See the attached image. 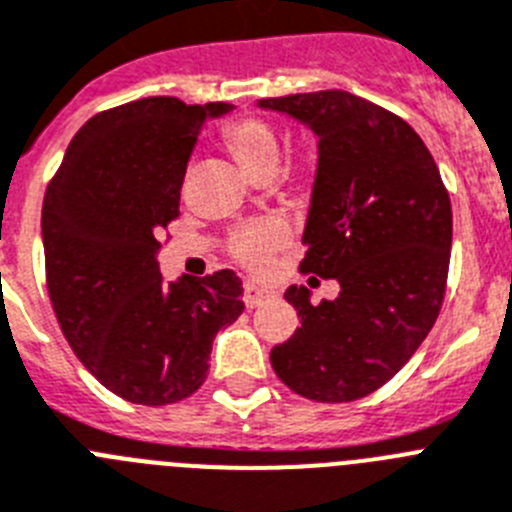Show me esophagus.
I'll list each match as a JSON object with an SVG mask.
<instances>
[{"label": "esophagus", "instance_id": "34e87169", "mask_svg": "<svg viewBox=\"0 0 512 512\" xmlns=\"http://www.w3.org/2000/svg\"><path fill=\"white\" fill-rule=\"evenodd\" d=\"M244 306L247 309H255V306H262L268 304L270 299H275V293L268 291V288H260L255 286V283H244Z\"/></svg>", "mask_w": 512, "mask_h": 512}]
</instances>
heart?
Segmentation results:
<instances>
[{
    "mask_svg": "<svg viewBox=\"0 0 512 512\" xmlns=\"http://www.w3.org/2000/svg\"><path fill=\"white\" fill-rule=\"evenodd\" d=\"M224 146L237 159L242 172L257 182H268L281 162V133L268 118L260 115H242L231 121L221 133ZM314 170L306 162H293L286 172L288 195H304L311 188ZM288 244V229L278 219L257 221L252 226L239 229L229 242L231 257L242 262L244 268L265 270L275 252H281Z\"/></svg>",
    "mask_w": 512,
    "mask_h": 512,
    "instance_id": "heart-1",
    "label": "heart"
}]
</instances>
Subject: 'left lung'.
<instances>
[{"instance_id": "left-lung-1", "label": "left lung", "mask_w": 512, "mask_h": 512, "mask_svg": "<svg viewBox=\"0 0 512 512\" xmlns=\"http://www.w3.org/2000/svg\"><path fill=\"white\" fill-rule=\"evenodd\" d=\"M309 126L319 162L301 273L335 278L340 296L286 301L301 327L270 350L278 379L314 402L368 397L433 330L451 260V198L433 154L399 115L342 90L257 102Z\"/></svg>"}]
</instances>
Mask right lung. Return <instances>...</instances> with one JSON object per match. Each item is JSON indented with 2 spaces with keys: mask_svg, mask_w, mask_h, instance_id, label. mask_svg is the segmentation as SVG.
Here are the masks:
<instances>
[{
  "mask_svg": "<svg viewBox=\"0 0 512 512\" xmlns=\"http://www.w3.org/2000/svg\"><path fill=\"white\" fill-rule=\"evenodd\" d=\"M226 102L144 97L92 115L43 198L46 283L61 332L105 389L162 407L206 381L213 337L244 311L234 270L164 283L195 139Z\"/></svg>",
  "mask_w": 512,
  "mask_h": 512,
  "instance_id": "1",
  "label": "right lung"
}]
</instances>
